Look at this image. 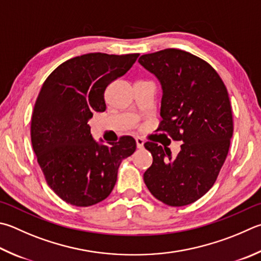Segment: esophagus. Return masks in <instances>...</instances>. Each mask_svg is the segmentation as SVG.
<instances>
[{"label": "esophagus", "instance_id": "esophagus-1", "mask_svg": "<svg viewBox=\"0 0 261 261\" xmlns=\"http://www.w3.org/2000/svg\"><path fill=\"white\" fill-rule=\"evenodd\" d=\"M144 143H145L144 139L139 138V137H138V138H136V144H137V147H138V148H143Z\"/></svg>", "mask_w": 261, "mask_h": 261}]
</instances>
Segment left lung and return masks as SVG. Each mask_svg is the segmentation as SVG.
<instances>
[{
  "label": "left lung",
  "mask_w": 261,
  "mask_h": 261,
  "mask_svg": "<svg viewBox=\"0 0 261 261\" xmlns=\"http://www.w3.org/2000/svg\"><path fill=\"white\" fill-rule=\"evenodd\" d=\"M138 61L162 85L158 131L182 143L174 158L168 147L145 143L153 163L144 181L164 204H191L213 186L228 154L234 130L228 92L215 68L189 52L165 49Z\"/></svg>",
  "instance_id": "left-lung-1"
}]
</instances>
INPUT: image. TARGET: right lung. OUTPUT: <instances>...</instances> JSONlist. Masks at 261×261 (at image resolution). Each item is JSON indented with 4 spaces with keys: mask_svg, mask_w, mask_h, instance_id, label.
<instances>
[{
    "mask_svg": "<svg viewBox=\"0 0 261 261\" xmlns=\"http://www.w3.org/2000/svg\"><path fill=\"white\" fill-rule=\"evenodd\" d=\"M139 54L101 52L75 57L59 65L42 85L31 123L34 153L49 187L66 203L90 206L115 186L123 159L135 153L130 136L100 145L88 121L106 110L105 90L136 63Z\"/></svg>",
    "mask_w": 261,
    "mask_h": 261,
    "instance_id": "obj_1",
    "label": "right lung"
}]
</instances>
